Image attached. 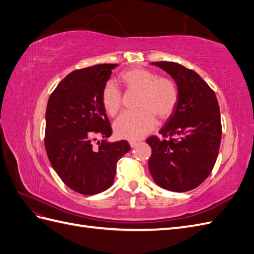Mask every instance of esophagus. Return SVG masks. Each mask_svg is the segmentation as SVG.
<instances>
[{
	"label": "esophagus",
	"mask_w": 254,
	"mask_h": 254,
	"mask_svg": "<svg viewBox=\"0 0 254 254\" xmlns=\"http://www.w3.org/2000/svg\"><path fill=\"white\" fill-rule=\"evenodd\" d=\"M129 144H130V147H131V148H134L135 146H136L137 144H139V142H136V141H130V142H129Z\"/></svg>",
	"instance_id": "esophagus-1"
}]
</instances>
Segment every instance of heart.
I'll return each mask as SVG.
<instances>
[{"label": "heart", "mask_w": 254, "mask_h": 254, "mask_svg": "<svg viewBox=\"0 0 254 254\" xmlns=\"http://www.w3.org/2000/svg\"><path fill=\"white\" fill-rule=\"evenodd\" d=\"M120 80L127 89L140 90L136 111L122 113L114 122V132L121 139L141 140L156 126V117H170L179 99L176 82L166 76H158L144 67H133L122 72ZM102 104L109 115L117 114L122 107V93L112 81L106 82L102 91Z\"/></svg>", "instance_id": "obj_1"}]
</instances>
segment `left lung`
Wrapping results in <instances>:
<instances>
[{
    "mask_svg": "<svg viewBox=\"0 0 254 254\" xmlns=\"http://www.w3.org/2000/svg\"><path fill=\"white\" fill-rule=\"evenodd\" d=\"M172 76L179 99L161 128L163 139L150 136L148 161L152 179L172 191H188L207 178L218 156L221 140L216 95L200 76L176 63H151Z\"/></svg>",
    "mask_w": 254,
    "mask_h": 254,
    "instance_id": "left-lung-1",
    "label": "left lung"
}]
</instances>
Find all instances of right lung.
<instances>
[{"label": "right lung", "instance_id": "add662e5", "mask_svg": "<svg viewBox=\"0 0 254 254\" xmlns=\"http://www.w3.org/2000/svg\"><path fill=\"white\" fill-rule=\"evenodd\" d=\"M118 64L75 70L51 94L45 112V150L60 179L82 195H95L114 181L118 161L130 150L127 141L108 142L110 122L102 91ZM96 135L106 139L94 144Z\"/></svg>", "mask_w": 254, "mask_h": 254}]
</instances>
